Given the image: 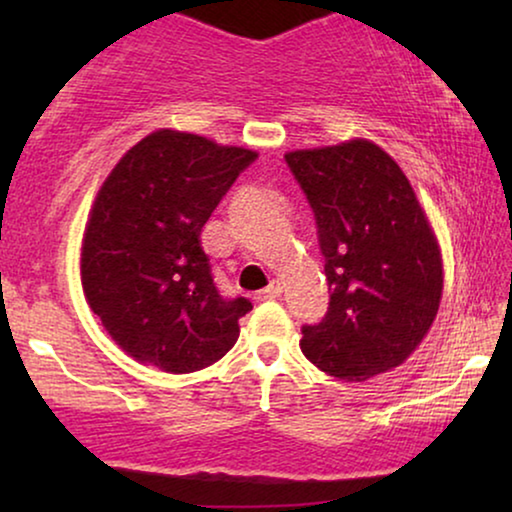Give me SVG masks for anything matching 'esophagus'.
Instances as JSON below:
<instances>
[{
  "label": "esophagus",
  "mask_w": 512,
  "mask_h": 512,
  "mask_svg": "<svg viewBox=\"0 0 512 512\" xmlns=\"http://www.w3.org/2000/svg\"><path fill=\"white\" fill-rule=\"evenodd\" d=\"M279 296H282V284L272 279V282H270L268 286H265L263 291H258L254 298L258 300V303H263V300H275V298H279Z\"/></svg>",
  "instance_id": "34e87169"
}]
</instances>
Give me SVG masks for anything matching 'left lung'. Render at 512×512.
Here are the masks:
<instances>
[{
	"label": "left lung",
	"mask_w": 512,
	"mask_h": 512,
	"mask_svg": "<svg viewBox=\"0 0 512 512\" xmlns=\"http://www.w3.org/2000/svg\"><path fill=\"white\" fill-rule=\"evenodd\" d=\"M284 158L314 212L331 291L324 319L303 326V354L347 382L401 366L443 296L438 240L408 177L368 139Z\"/></svg>",
	"instance_id": "1"
}]
</instances>
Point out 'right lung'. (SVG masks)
<instances>
[{"label": "right lung", "mask_w": 512, "mask_h": 512, "mask_svg": "<svg viewBox=\"0 0 512 512\" xmlns=\"http://www.w3.org/2000/svg\"><path fill=\"white\" fill-rule=\"evenodd\" d=\"M240 146L156 130L118 160L93 202L81 244V284L125 354L165 373H193L237 342L247 298H223L200 233L240 172Z\"/></svg>", "instance_id": "right-lung-1"}]
</instances>
